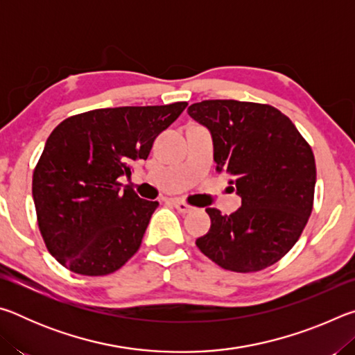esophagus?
<instances>
[{"label": "esophagus", "mask_w": 355, "mask_h": 355, "mask_svg": "<svg viewBox=\"0 0 355 355\" xmlns=\"http://www.w3.org/2000/svg\"><path fill=\"white\" fill-rule=\"evenodd\" d=\"M172 205L175 207V208L178 209V211L183 213V214L194 211V207H191V205H188V203H184V202H182V200H172Z\"/></svg>", "instance_id": "esophagus-1"}]
</instances>
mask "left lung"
<instances>
[{"label":"left lung","instance_id":"obj_1","mask_svg":"<svg viewBox=\"0 0 355 355\" xmlns=\"http://www.w3.org/2000/svg\"><path fill=\"white\" fill-rule=\"evenodd\" d=\"M188 114L213 137L219 172L230 175L241 207L230 216L207 208L211 227L196 244L220 268L255 272L290 252L313 209L311 147L285 114L269 105L205 100Z\"/></svg>","mask_w":355,"mask_h":355}]
</instances>
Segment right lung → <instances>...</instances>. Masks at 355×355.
<instances>
[{"label": "right lung", "mask_w": 355, "mask_h": 355, "mask_svg": "<svg viewBox=\"0 0 355 355\" xmlns=\"http://www.w3.org/2000/svg\"><path fill=\"white\" fill-rule=\"evenodd\" d=\"M188 106H122L65 119L46 139L34 169L33 199L46 249L70 271L106 275L142 243L158 202L120 188L135 161Z\"/></svg>", "instance_id": "right-lung-1"}]
</instances>
